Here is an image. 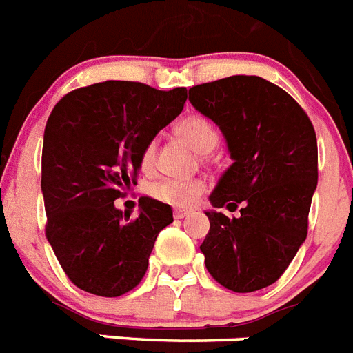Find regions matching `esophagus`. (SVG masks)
<instances>
[{
  "label": "esophagus",
  "mask_w": 353,
  "mask_h": 353,
  "mask_svg": "<svg viewBox=\"0 0 353 353\" xmlns=\"http://www.w3.org/2000/svg\"><path fill=\"white\" fill-rule=\"evenodd\" d=\"M189 214H191V210L189 209H182V207H179V209H174L173 210V216L176 219H182V218H185V216H189Z\"/></svg>",
  "instance_id": "esophagus-1"
}]
</instances>
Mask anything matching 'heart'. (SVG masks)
I'll list each match as a JSON object with an SVG mask.
<instances>
[{"instance_id":"heart-1","label":"heart","mask_w":353,"mask_h":353,"mask_svg":"<svg viewBox=\"0 0 353 353\" xmlns=\"http://www.w3.org/2000/svg\"><path fill=\"white\" fill-rule=\"evenodd\" d=\"M179 134L198 153H209L219 143L216 126L201 116H189L179 123ZM157 161V143L150 141L141 153V168L152 171ZM207 191L205 180L201 179H162L150 185V196L173 207H191L198 203Z\"/></svg>"}]
</instances>
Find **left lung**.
Returning a JSON list of instances; mask_svg holds the SVG:
<instances>
[{
    "label": "left lung",
    "instance_id": "left-lung-1",
    "mask_svg": "<svg viewBox=\"0 0 353 353\" xmlns=\"http://www.w3.org/2000/svg\"><path fill=\"white\" fill-rule=\"evenodd\" d=\"M189 101L227 139L234 164L210 194L212 207H239V218L209 210L201 243L212 279L236 293L282 276L307 237L318 185L311 119L284 89L261 77H228L189 89Z\"/></svg>",
    "mask_w": 353,
    "mask_h": 353
}]
</instances>
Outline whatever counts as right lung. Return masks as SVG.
I'll list each match as a JSON object with an SVG mask.
<instances>
[{"label":"right lung","mask_w":353,"mask_h":353,"mask_svg":"<svg viewBox=\"0 0 353 353\" xmlns=\"http://www.w3.org/2000/svg\"><path fill=\"white\" fill-rule=\"evenodd\" d=\"M185 99V87L108 80L71 90L51 110L41 179L46 237L77 288L114 298L143 280L173 210L141 198L139 216L130 219L114 200L135 182L143 148L182 112Z\"/></svg>","instance_id":"right-lung-1"}]
</instances>
